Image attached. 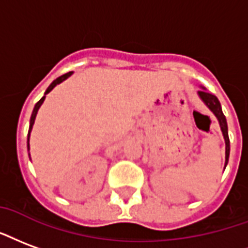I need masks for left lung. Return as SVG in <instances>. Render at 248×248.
I'll use <instances>...</instances> for the list:
<instances>
[{"mask_svg": "<svg viewBox=\"0 0 248 248\" xmlns=\"http://www.w3.org/2000/svg\"><path fill=\"white\" fill-rule=\"evenodd\" d=\"M199 97L202 100V102L205 105L208 106L210 111L213 114L216 115L219 122V127H221L222 135H223V139H225V144H226V148H225V168L227 166V161H229V155H230V139H229V133H227V122L226 117L222 113V108L219 101L214 94L209 93L205 88H202L201 91L197 92Z\"/></svg>", "mask_w": 248, "mask_h": 248, "instance_id": "8db88e82", "label": "left lung"}]
</instances>
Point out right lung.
Listing matches in <instances>:
<instances>
[{
    "mask_svg": "<svg viewBox=\"0 0 248 248\" xmlns=\"http://www.w3.org/2000/svg\"><path fill=\"white\" fill-rule=\"evenodd\" d=\"M72 73L73 72L65 73V75H63V76H60V78H56V80H54V81L51 82V85H49V87L47 88V89H46L45 96L42 97V98H40V100L38 101V102H36L35 106H34V110H32V114H31V118H30V127H29V134H27V148H29V150H30V143H29V142H30V133H31V130H32V126H34V122H35L36 113H38V110H39V108H40V106H42V104H43V101H45V98H46V94L52 91V89H54V88L56 87L58 84H60V82H63L64 80H67V78H69V76H71ZM29 155H30V154H29Z\"/></svg>",
    "mask_w": 248,
    "mask_h": 248,
    "instance_id": "obj_1",
    "label": "right lung"
}]
</instances>
